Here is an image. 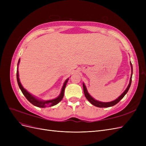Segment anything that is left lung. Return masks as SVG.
I'll list each match as a JSON object with an SVG mask.
<instances>
[{"mask_svg": "<svg viewBox=\"0 0 146 146\" xmlns=\"http://www.w3.org/2000/svg\"><path fill=\"white\" fill-rule=\"evenodd\" d=\"M130 66H131V77L130 78V82H129V85L127 86L126 90L123 92V93L119 96L118 98L113 101L111 102H100V101H98L96 100L95 99H94L88 93V90L86 89V87L85 85V83H83V92L84 94H85V98L87 99V100L90 102L96 107H99V108H107V107H113V106L115 105L116 104H117L119 101H120L123 97L125 96V95L127 94V92L129 91V88L130 87L131 85V77H132V74H133V67H132V64L130 62Z\"/></svg>", "mask_w": 146, "mask_h": 146, "instance_id": "1", "label": "left lung"}]
</instances>
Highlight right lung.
Listing matches in <instances>:
<instances>
[{
    "label": "right lung",
    "instance_id": "obj_1",
    "mask_svg": "<svg viewBox=\"0 0 146 146\" xmlns=\"http://www.w3.org/2000/svg\"><path fill=\"white\" fill-rule=\"evenodd\" d=\"M20 62V59L18 61V63H17V74H16V77H17V83H18L19 87L21 89L23 94L24 95V96L30 102L33 104V105L36 106V107H39V108H46L47 107H52V106H54L56 104H58L62 100L64 96V92L66 85H67V83L69 80V78L66 79L65 82H64L63 86L61 88V91L60 95L57 97L56 98L54 99H51V100H42L38 99L36 97L33 96L32 94H31L30 92H29L27 90H26L25 88L22 85V84L21 83L20 80H19V71H18V65Z\"/></svg>",
    "mask_w": 146,
    "mask_h": 146
}]
</instances>
